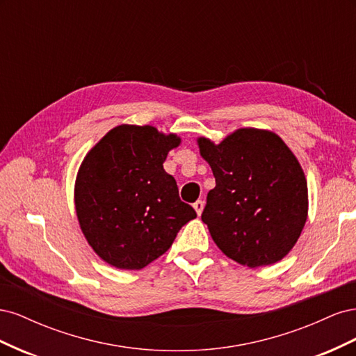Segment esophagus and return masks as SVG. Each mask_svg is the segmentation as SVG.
Instances as JSON below:
<instances>
[{
  "instance_id": "1",
  "label": "esophagus",
  "mask_w": 356,
  "mask_h": 356,
  "mask_svg": "<svg viewBox=\"0 0 356 356\" xmlns=\"http://www.w3.org/2000/svg\"><path fill=\"white\" fill-rule=\"evenodd\" d=\"M193 208H195V211H196L197 215H200L202 211H203V202H202V200H197L195 204H193Z\"/></svg>"
}]
</instances>
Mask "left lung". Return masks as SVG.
<instances>
[{
  "instance_id": "left-lung-1",
  "label": "left lung",
  "mask_w": 356,
  "mask_h": 356,
  "mask_svg": "<svg viewBox=\"0 0 356 356\" xmlns=\"http://www.w3.org/2000/svg\"><path fill=\"white\" fill-rule=\"evenodd\" d=\"M215 187L202 221L213 242L236 263L275 264L293 250L309 211L307 181L282 138L267 129L241 127L220 144L199 136Z\"/></svg>"
}]
</instances>
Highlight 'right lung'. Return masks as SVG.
I'll return each instance as SVG.
<instances>
[{
  "label": "right lung",
  "mask_w": 356,
  "mask_h": 356,
  "mask_svg": "<svg viewBox=\"0 0 356 356\" xmlns=\"http://www.w3.org/2000/svg\"><path fill=\"white\" fill-rule=\"evenodd\" d=\"M179 144L177 134L124 123L84 156L74 186L75 212L86 241L106 264L141 270L196 218L163 169L168 153Z\"/></svg>",
  "instance_id": "add662e5"
}]
</instances>
